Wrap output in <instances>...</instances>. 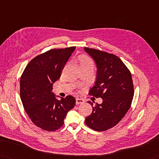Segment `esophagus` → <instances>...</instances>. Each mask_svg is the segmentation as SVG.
<instances>
[{
  "instance_id": "obj_1",
  "label": "esophagus",
  "mask_w": 159,
  "mask_h": 159,
  "mask_svg": "<svg viewBox=\"0 0 159 159\" xmlns=\"http://www.w3.org/2000/svg\"><path fill=\"white\" fill-rule=\"evenodd\" d=\"M83 103H84V100L83 99H80V98H76V105L83 104Z\"/></svg>"
}]
</instances>
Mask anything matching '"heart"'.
Here are the masks:
<instances>
[{
  "label": "heart",
  "instance_id": "heart-1",
  "mask_svg": "<svg viewBox=\"0 0 159 159\" xmlns=\"http://www.w3.org/2000/svg\"><path fill=\"white\" fill-rule=\"evenodd\" d=\"M79 65L80 67H87V66H91V67H93L94 62L92 60V59L89 56H87V55H82V56L80 57Z\"/></svg>",
  "mask_w": 159,
  "mask_h": 159
}]
</instances>
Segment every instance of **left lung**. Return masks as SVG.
Masks as SVG:
<instances>
[{"label":"left lung","instance_id":"8db88e82","mask_svg":"<svg viewBox=\"0 0 159 159\" xmlns=\"http://www.w3.org/2000/svg\"><path fill=\"white\" fill-rule=\"evenodd\" d=\"M84 49L97 66L96 80L89 94L103 100L95 105L88 102L93 106V111L84 123L95 131H106L119 123L130 108L134 95L131 74L116 55L88 47Z\"/></svg>","mask_w":159,"mask_h":159}]
</instances>
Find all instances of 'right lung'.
Segmentation results:
<instances>
[{
    "label": "right lung",
    "mask_w": 159,
    "mask_h": 159,
    "mask_svg": "<svg viewBox=\"0 0 159 159\" xmlns=\"http://www.w3.org/2000/svg\"><path fill=\"white\" fill-rule=\"evenodd\" d=\"M75 49H55L40 54L28 63L21 75L20 98L25 111L32 123L43 130L60 129L66 114L75 107L73 96L58 100L52 89Z\"/></svg>",
    "instance_id": "obj_1"
}]
</instances>
